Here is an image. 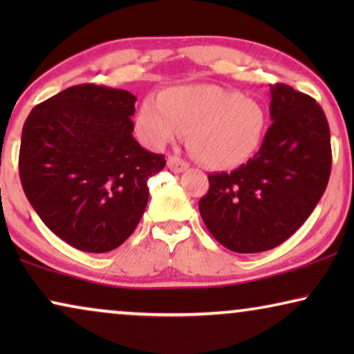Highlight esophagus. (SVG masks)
<instances>
[{"mask_svg":"<svg viewBox=\"0 0 354 354\" xmlns=\"http://www.w3.org/2000/svg\"><path fill=\"white\" fill-rule=\"evenodd\" d=\"M167 167L171 169L172 172H183L190 167V164L183 161V159H180L178 156H171L167 159Z\"/></svg>","mask_w":354,"mask_h":354,"instance_id":"1","label":"esophagus"}]
</instances>
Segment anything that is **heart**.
<instances>
[{
	"mask_svg": "<svg viewBox=\"0 0 354 354\" xmlns=\"http://www.w3.org/2000/svg\"><path fill=\"white\" fill-rule=\"evenodd\" d=\"M269 118L258 100L219 85L196 84L162 91L140 106L135 129L151 148L190 135V148L212 169L243 166L258 153Z\"/></svg>",
	"mask_w": 354,
	"mask_h": 354,
	"instance_id": "obj_1",
	"label": "heart"
}]
</instances>
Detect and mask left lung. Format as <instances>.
Masks as SVG:
<instances>
[{
	"instance_id": "1",
	"label": "left lung",
	"mask_w": 354,
	"mask_h": 354,
	"mask_svg": "<svg viewBox=\"0 0 354 354\" xmlns=\"http://www.w3.org/2000/svg\"><path fill=\"white\" fill-rule=\"evenodd\" d=\"M270 119L259 151L230 174H209L200 200L207 230L235 253H261L290 239L326 192L330 129L316 100L270 85Z\"/></svg>"
}]
</instances>
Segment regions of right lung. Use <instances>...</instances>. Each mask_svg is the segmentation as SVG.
Wrapping results in <instances>:
<instances>
[{"label":"right lung","instance_id":"1","mask_svg":"<svg viewBox=\"0 0 354 354\" xmlns=\"http://www.w3.org/2000/svg\"><path fill=\"white\" fill-rule=\"evenodd\" d=\"M135 101L125 90L74 85L37 104L24 124L27 200L53 234L86 253H106L133 234L148 178L166 166L133 138Z\"/></svg>","mask_w":354,"mask_h":354}]
</instances>
